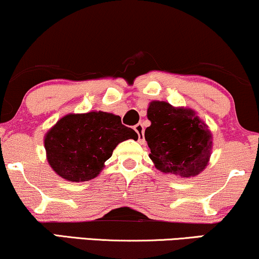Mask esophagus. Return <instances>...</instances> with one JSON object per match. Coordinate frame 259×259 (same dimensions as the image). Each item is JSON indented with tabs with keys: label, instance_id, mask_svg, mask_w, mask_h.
<instances>
[{
	"label": "esophagus",
	"instance_id": "34e87169",
	"mask_svg": "<svg viewBox=\"0 0 259 259\" xmlns=\"http://www.w3.org/2000/svg\"><path fill=\"white\" fill-rule=\"evenodd\" d=\"M134 129H135V132L137 133V135H139V142L140 143H143L145 142V135H143V132H145V127L141 123L136 124L135 126H134Z\"/></svg>",
	"mask_w": 259,
	"mask_h": 259
}]
</instances>
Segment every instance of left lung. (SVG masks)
Masks as SVG:
<instances>
[{
    "label": "left lung",
    "mask_w": 259,
    "mask_h": 259,
    "mask_svg": "<svg viewBox=\"0 0 259 259\" xmlns=\"http://www.w3.org/2000/svg\"><path fill=\"white\" fill-rule=\"evenodd\" d=\"M147 117L152 124L145 139L156 168L182 178L197 176L205 168L211 153V134L194 111L152 101Z\"/></svg>",
    "instance_id": "1"
}]
</instances>
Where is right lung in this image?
Masks as SVG:
<instances>
[{"label": "right lung", "mask_w": 259, "mask_h": 259, "mask_svg": "<svg viewBox=\"0 0 259 259\" xmlns=\"http://www.w3.org/2000/svg\"><path fill=\"white\" fill-rule=\"evenodd\" d=\"M137 140L119 116L107 112L68 114L45 136L48 161L58 176L69 182H86L99 175L117 145Z\"/></svg>", "instance_id": "1"}]
</instances>
